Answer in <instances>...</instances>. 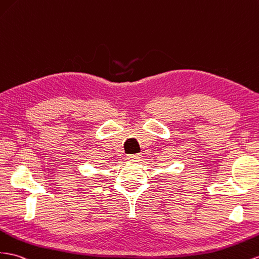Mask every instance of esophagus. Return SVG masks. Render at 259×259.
Listing matches in <instances>:
<instances>
[{
  "instance_id": "esophagus-1",
  "label": "esophagus",
  "mask_w": 259,
  "mask_h": 259,
  "mask_svg": "<svg viewBox=\"0 0 259 259\" xmlns=\"http://www.w3.org/2000/svg\"><path fill=\"white\" fill-rule=\"evenodd\" d=\"M127 160L133 163H136L141 160V157H139V155H130L127 156Z\"/></svg>"
}]
</instances>
